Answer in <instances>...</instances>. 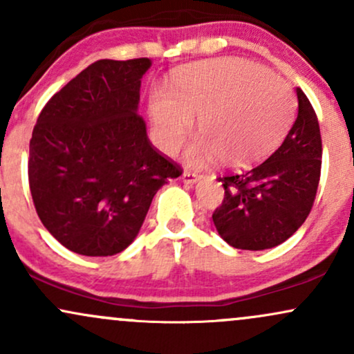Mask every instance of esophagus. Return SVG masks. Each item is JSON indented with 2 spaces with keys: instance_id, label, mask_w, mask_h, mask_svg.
I'll return each mask as SVG.
<instances>
[{
  "instance_id": "34e87169",
  "label": "esophagus",
  "mask_w": 354,
  "mask_h": 354,
  "mask_svg": "<svg viewBox=\"0 0 354 354\" xmlns=\"http://www.w3.org/2000/svg\"><path fill=\"white\" fill-rule=\"evenodd\" d=\"M181 180L186 183V185H193V183H196L198 180H200V176H198L196 173H191V171H185L183 173Z\"/></svg>"
}]
</instances>
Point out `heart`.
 I'll use <instances>...</instances> for the list:
<instances>
[{"instance_id":"b5f03b06","label":"heart","mask_w":354,"mask_h":354,"mask_svg":"<svg viewBox=\"0 0 354 354\" xmlns=\"http://www.w3.org/2000/svg\"><path fill=\"white\" fill-rule=\"evenodd\" d=\"M293 89L248 59L194 63L174 78V91L158 89L149 101L154 141L165 153L181 148L200 115L198 138L186 153L191 165L221 158L234 168L263 160L283 141L295 116Z\"/></svg>"}]
</instances>
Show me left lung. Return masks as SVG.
Instances as JSON below:
<instances>
[{
    "label": "left lung",
    "instance_id": "8db88e82",
    "mask_svg": "<svg viewBox=\"0 0 354 354\" xmlns=\"http://www.w3.org/2000/svg\"><path fill=\"white\" fill-rule=\"evenodd\" d=\"M298 118L276 151L254 168L219 176L225 198L214 209L219 236L238 250L281 245L308 218L321 174V133L310 100L299 88Z\"/></svg>",
    "mask_w": 354,
    "mask_h": 354
}]
</instances>
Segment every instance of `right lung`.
I'll return each instance as SVG.
<instances>
[{
    "label": "right lung",
    "instance_id": "right-lung-1",
    "mask_svg": "<svg viewBox=\"0 0 354 354\" xmlns=\"http://www.w3.org/2000/svg\"><path fill=\"white\" fill-rule=\"evenodd\" d=\"M151 61L100 59L51 96L30 141L36 213L68 250L113 256L136 238L156 191L183 173L138 115Z\"/></svg>",
    "mask_w": 354,
    "mask_h": 354
}]
</instances>
